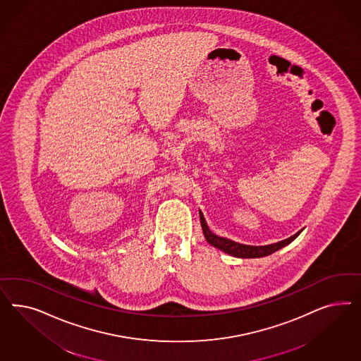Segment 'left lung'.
I'll return each mask as SVG.
<instances>
[{
    "label": "left lung",
    "mask_w": 361,
    "mask_h": 361,
    "mask_svg": "<svg viewBox=\"0 0 361 361\" xmlns=\"http://www.w3.org/2000/svg\"><path fill=\"white\" fill-rule=\"evenodd\" d=\"M200 219H201V226H202L204 235H205V238H207L209 243L212 246L217 247L219 250H222V252H226V254H230L233 257H238V258H261V257L270 255V254H273L276 250L284 247L286 245L291 243L302 233V230H300L294 235H291L290 238L281 240V242H276V243H271V245L250 246V245H242V243L228 240V238H224V237H219L214 233H212L209 230V226L207 225V222H205V219H204V214L201 212H200Z\"/></svg>",
    "instance_id": "obj_1"
}]
</instances>
